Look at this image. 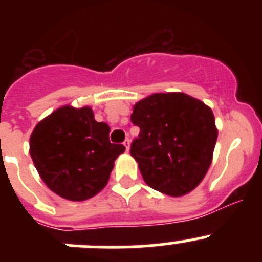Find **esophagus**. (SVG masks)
Returning a JSON list of instances; mask_svg holds the SVG:
<instances>
[{
	"instance_id": "1",
	"label": "esophagus",
	"mask_w": 262,
	"mask_h": 262,
	"mask_svg": "<svg viewBox=\"0 0 262 262\" xmlns=\"http://www.w3.org/2000/svg\"><path fill=\"white\" fill-rule=\"evenodd\" d=\"M129 144H131V140H129V139L127 138L126 140H124V142H123V145H124V147H126V151H129Z\"/></svg>"
}]
</instances>
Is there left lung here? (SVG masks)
Listing matches in <instances>:
<instances>
[{
    "label": "left lung",
    "mask_w": 262,
    "mask_h": 262,
    "mask_svg": "<svg viewBox=\"0 0 262 262\" xmlns=\"http://www.w3.org/2000/svg\"><path fill=\"white\" fill-rule=\"evenodd\" d=\"M131 122L140 133L129 152L148 186L181 196L200 185L217 138L209 106L185 93H156L135 103Z\"/></svg>",
    "instance_id": "left-lung-1"
}]
</instances>
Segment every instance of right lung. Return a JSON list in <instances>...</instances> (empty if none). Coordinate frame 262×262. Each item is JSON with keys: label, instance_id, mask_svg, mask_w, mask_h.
I'll return each instance as SVG.
<instances>
[{"label": "right lung", "instance_id": "1", "mask_svg": "<svg viewBox=\"0 0 262 262\" xmlns=\"http://www.w3.org/2000/svg\"><path fill=\"white\" fill-rule=\"evenodd\" d=\"M110 127L88 106H62L40 120L30 138L36 170L53 193L69 201L89 200L107 184L114 161L126 148L111 144Z\"/></svg>", "mask_w": 262, "mask_h": 262}]
</instances>
